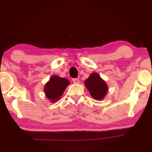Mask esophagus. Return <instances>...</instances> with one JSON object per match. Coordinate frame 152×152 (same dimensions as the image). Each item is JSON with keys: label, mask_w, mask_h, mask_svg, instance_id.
<instances>
[{"label": "esophagus", "mask_w": 152, "mask_h": 152, "mask_svg": "<svg viewBox=\"0 0 152 152\" xmlns=\"http://www.w3.org/2000/svg\"><path fill=\"white\" fill-rule=\"evenodd\" d=\"M72 82H74V84H79L80 83V81H79L78 79H72Z\"/></svg>", "instance_id": "34e87169"}]
</instances>
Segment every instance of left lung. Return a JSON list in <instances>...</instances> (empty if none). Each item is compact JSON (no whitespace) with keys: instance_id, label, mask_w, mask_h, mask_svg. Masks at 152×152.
I'll return each instance as SVG.
<instances>
[{"instance_id":"obj_1","label":"left lung","mask_w":152,"mask_h":152,"mask_svg":"<svg viewBox=\"0 0 152 152\" xmlns=\"http://www.w3.org/2000/svg\"><path fill=\"white\" fill-rule=\"evenodd\" d=\"M85 86L96 100H102L108 92V85L97 72H93L84 82Z\"/></svg>"}]
</instances>
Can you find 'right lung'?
Masks as SVG:
<instances>
[{"label":"right lung","instance_id":"add662e5","mask_svg":"<svg viewBox=\"0 0 152 152\" xmlns=\"http://www.w3.org/2000/svg\"><path fill=\"white\" fill-rule=\"evenodd\" d=\"M69 84L70 82L66 78L57 75L52 76L44 86L45 96L51 102L55 103L60 99Z\"/></svg>","mask_w":152,"mask_h":152}]
</instances>
